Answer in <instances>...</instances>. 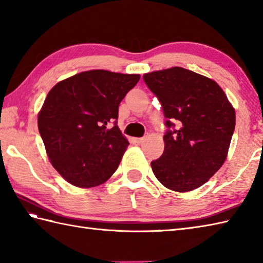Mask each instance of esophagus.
<instances>
[{"instance_id": "obj_1", "label": "esophagus", "mask_w": 263, "mask_h": 263, "mask_svg": "<svg viewBox=\"0 0 263 263\" xmlns=\"http://www.w3.org/2000/svg\"><path fill=\"white\" fill-rule=\"evenodd\" d=\"M143 141H144V138H136V142H137L138 144L143 143Z\"/></svg>"}]
</instances>
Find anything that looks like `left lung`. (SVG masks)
<instances>
[{
    "mask_svg": "<svg viewBox=\"0 0 263 263\" xmlns=\"http://www.w3.org/2000/svg\"><path fill=\"white\" fill-rule=\"evenodd\" d=\"M166 117L165 149L152 161L167 189L187 192L203 185L226 160L235 128V109L218 83L175 68L143 74Z\"/></svg>",
    "mask_w": 263,
    "mask_h": 263,
    "instance_id": "left-lung-1",
    "label": "left lung"
}]
</instances>
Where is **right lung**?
I'll use <instances>...</instances> for the list:
<instances>
[{
    "label": "right lung",
    "mask_w": 263,
    "mask_h": 263,
    "mask_svg": "<svg viewBox=\"0 0 263 263\" xmlns=\"http://www.w3.org/2000/svg\"><path fill=\"white\" fill-rule=\"evenodd\" d=\"M139 79L90 70L60 81L48 92L38 130L51 164L72 185L97 186L117 170L128 144L116 124L119 106Z\"/></svg>",
    "instance_id": "add662e5"
}]
</instances>
